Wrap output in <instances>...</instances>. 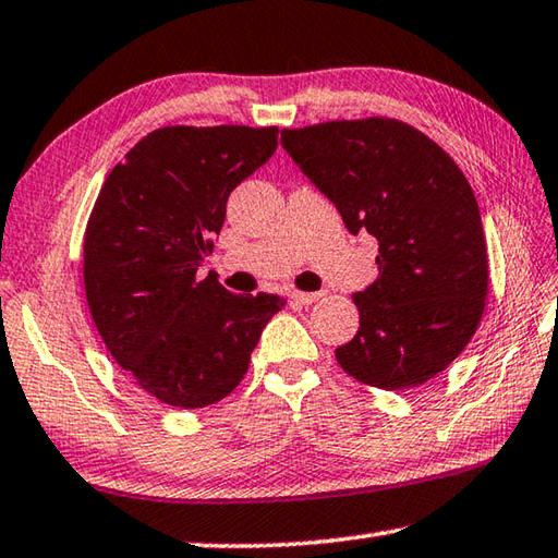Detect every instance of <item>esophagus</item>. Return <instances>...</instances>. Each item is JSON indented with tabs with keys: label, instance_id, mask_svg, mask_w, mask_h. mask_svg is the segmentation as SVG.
<instances>
[{
	"label": "esophagus",
	"instance_id": "obj_1",
	"mask_svg": "<svg viewBox=\"0 0 558 558\" xmlns=\"http://www.w3.org/2000/svg\"><path fill=\"white\" fill-rule=\"evenodd\" d=\"M290 302L292 305H313L319 298H323V292H302V290H292L290 292Z\"/></svg>",
	"mask_w": 558,
	"mask_h": 558
}]
</instances>
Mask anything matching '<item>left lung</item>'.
Returning <instances> with one entry per match:
<instances>
[{
    "label": "left lung",
    "mask_w": 558,
    "mask_h": 558,
    "mask_svg": "<svg viewBox=\"0 0 558 558\" xmlns=\"http://www.w3.org/2000/svg\"><path fill=\"white\" fill-rule=\"evenodd\" d=\"M280 143L349 233L379 243V278L352 298L359 329L337 347L339 366L386 391L426 384L468 347L485 313L487 245L465 174L393 118L282 130Z\"/></svg>",
    "instance_id": "left-lung-1"
}]
</instances>
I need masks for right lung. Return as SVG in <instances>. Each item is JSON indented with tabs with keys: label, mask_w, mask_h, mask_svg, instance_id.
Instances as JSON below:
<instances>
[{
	"label": "right lung",
	"mask_w": 558,
	"mask_h": 558,
	"mask_svg": "<svg viewBox=\"0 0 558 558\" xmlns=\"http://www.w3.org/2000/svg\"><path fill=\"white\" fill-rule=\"evenodd\" d=\"M278 128L169 125L112 167L83 239L88 307L112 359L140 389L174 409H204L248 372L270 292L233 295L214 272L229 194L266 165Z\"/></svg>",
	"instance_id": "right-lung-1"
}]
</instances>
